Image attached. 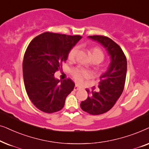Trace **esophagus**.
Here are the masks:
<instances>
[{
    "mask_svg": "<svg viewBox=\"0 0 149 149\" xmlns=\"http://www.w3.org/2000/svg\"><path fill=\"white\" fill-rule=\"evenodd\" d=\"M81 88V87H80L79 86H78V85H76L74 87V91H78V90H80V89Z\"/></svg>",
    "mask_w": 149,
    "mask_h": 149,
    "instance_id": "1",
    "label": "esophagus"
}]
</instances>
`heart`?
<instances>
[{
    "instance_id": "1",
    "label": "heart",
    "mask_w": 149,
    "mask_h": 149,
    "mask_svg": "<svg viewBox=\"0 0 149 149\" xmlns=\"http://www.w3.org/2000/svg\"><path fill=\"white\" fill-rule=\"evenodd\" d=\"M76 47H73V48L69 51L68 54V59L69 61H72L74 59L75 56H76V52H77ZM91 58H97L100 59L101 61H103L104 59V54H103L102 51L101 50L100 48L97 47H95V48L92 49L91 50ZM72 76L73 78L74 79L76 82L79 83V84H82L86 79H88L92 76V73L91 71L85 70V69H81V68H75L72 70Z\"/></svg>"
}]
</instances>
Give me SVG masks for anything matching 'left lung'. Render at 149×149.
Returning a JSON list of instances; mask_svg holds the SVG:
<instances>
[{
	"mask_svg": "<svg viewBox=\"0 0 149 149\" xmlns=\"http://www.w3.org/2000/svg\"><path fill=\"white\" fill-rule=\"evenodd\" d=\"M89 39L102 45L110 57V63L106 72L100 76V91L86 90L89 94L80 107L84 112L99 115L108 112L121 95L125 83L127 59L122 49L112 39L102 35L88 36Z\"/></svg>",
	"mask_w": 149,
	"mask_h": 149,
	"instance_id": "8db88e82",
	"label": "left lung"
}]
</instances>
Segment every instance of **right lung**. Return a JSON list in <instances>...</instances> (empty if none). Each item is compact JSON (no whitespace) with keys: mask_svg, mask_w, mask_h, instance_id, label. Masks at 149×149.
Returning <instances> with one entry per match:
<instances>
[{"mask_svg":"<svg viewBox=\"0 0 149 149\" xmlns=\"http://www.w3.org/2000/svg\"><path fill=\"white\" fill-rule=\"evenodd\" d=\"M82 39L80 35L46 33L31 41L24 56V82L35 106L45 113L61 110L75 84L70 78L59 80L54 73L62 69L71 48Z\"/></svg>","mask_w":149,"mask_h":149,"instance_id":"obj_1","label":"right lung"}]
</instances>
